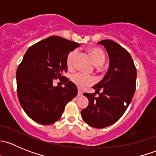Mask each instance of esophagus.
Instances as JSON below:
<instances>
[{
	"instance_id": "34e87169",
	"label": "esophagus",
	"mask_w": 156,
	"mask_h": 156,
	"mask_svg": "<svg viewBox=\"0 0 156 156\" xmlns=\"http://www.w3.org/2000/svg\"><path fill=\"white\" fill-rule=\"evenodd\" d=\"M82 95H83L82 91H81V90H78V97H81Z\"/></svg>"
}]
</instances>
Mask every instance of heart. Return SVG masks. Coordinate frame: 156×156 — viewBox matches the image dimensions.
Wrapping results in <instances>:
<instances>
[{"label":"heart","instance_id":"b5f03b06","mask_svg":"<svg viewBox=\"0 0 156 156\" xmlns=\"http://www.w3.org/2000/svg\"><path fill=\"white\" fill-rule=\"evenodd\" d=\"M90 57L96 66H100L105 61V55L100 49L93 48L89 50ZM78 55L77 50H72L69 53L66 59V65L69 69H72L74 66L75 59ZM72 81L80 89H85L88 86L92 85L95 83L94 78L81 73H77L72 76Z\"/></svg>","mask_w":156,"mask_h":156}]
</instances>
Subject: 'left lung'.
I'll list each match as a JSON object with an SVG mask.
<instances>
[{"label": "left lung", "mask_w": 156, "mask_h": 156, "mask_svg": "<svg viewBox=\"0 0 156 156\" xmlns=\"http://www.w3.org/2000/svg\"><path fill=\"white\" fill-rule=\"evenodd\" d=\"M98 44L107 51L109 67L104 78L93 87L95 93L84 94L89 104L81 114L88 125L103 128L115 123L128 107L135 92L136 69L130 53L119 44L111 40ZM97 93L99 96L96 97Z\"/></svg>", "instance_id": "left-lung-1"}]
</instances>
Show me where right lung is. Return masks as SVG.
Masks as SVG:
<instances>
[{
    "mask_svg": "<svg viewBox=\"0 0 156 156\" xmlns=\"http://www.w3.org/2000/svg\"><path fill=\"white\" fill-rule=\"evenodd\" d=\"M79 44L51 36L30 47L16 72L17 94L25 112L41 125L53 124L62 116L66 105L78 94L68 78L64 87L53 85L66 71L69 53Z\"/></svg>",
    "mask_w": 156,
    "mask_h": 156,
    "instance_id": "add662e5",
    "label": "right lung"
}]
</instances>
